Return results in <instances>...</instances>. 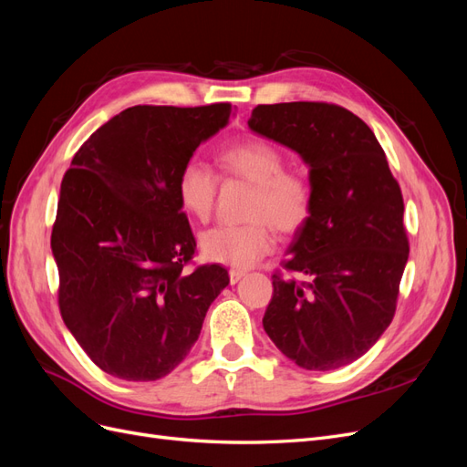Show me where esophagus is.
Wrapping results in <instances>:
<instances>
[{
	"mask_svg": "<svg viewBox=\"0 0 467 467\" xmlns=\"http://www.w3.org/2000/svg\"><path fill=\"white\" fill-rule=\"evenodd\" d=\"M245 275L247 273L242 271V268H232V271H230V282H232V285H235V282L242 280Z\"/></svg>",
	"mask_w": 467,
	"mask_h": 467,
	"instance_id": "obj_1",
	"label": "esophagus"
}]
</instances>
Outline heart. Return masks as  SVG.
I'll return each instance as SVG.
<instances>
[{
    "label": "heart",
    "instance_id": "obj_1",
    "mask_svg": "<svg viewBox=\"0 0 467 467\" xmlns=\"http://www.w3.org/2000/svg\"><path fill=\"white\" fill-rule=\"evenodd\" d=\"M218 161L225 179L253 185L245 206L249 222L204 232L201 249L210 261L245 268L275 249V228L280 234H294L309 220L314 185L302 171L285 169V153L259 138L223 148ZM218 191L220 177L206 163L191 160L181 167L177 199L191 218L208 222L214 214Z\"/></svg>",
    "mask_w": 467,
    "mask_h": 467
}]
</instances>
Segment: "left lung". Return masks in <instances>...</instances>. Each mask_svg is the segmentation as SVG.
I'll return each mask as SVG.
<instances>
[{"mask_svg":"<svg viewBox=\"0 0 467 467\" xmlns=\"http://www.w3.org/2000/svg\"><path fill=\"white\" fill-rule=\"evenodd\" d=\"M249 129L309 165L314 210L294 234L263 317L280 352L306 370L360 358L395 316L409 257L403 194L368 124L323 101L257 105Z\"/></svg>","mask_w":467,"mask_h":467,"instance_id":"left-lung-1","label":"left lung"}]
</instances>
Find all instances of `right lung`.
Masks as SVG:
<instances>
[{
  "label": "right lung",
  "instance_id": "add662e5",
  "mask_svg": "<svg viewBox=\"0 0 467 467\" xmlns=\"http://www.w3.org/2000/svg\"><path fill=\"white\" fill-rule=\"evenodd\" d=\"M230 115V103L130 107L89 136L62 179L50 239L58 307L110 376H167L230 285L216 263L185 271L196 239L177 199L181 167Z\"/></svg>",
  "mask_w": 467,
  "mask_h": 467
}]
</instances>
